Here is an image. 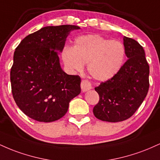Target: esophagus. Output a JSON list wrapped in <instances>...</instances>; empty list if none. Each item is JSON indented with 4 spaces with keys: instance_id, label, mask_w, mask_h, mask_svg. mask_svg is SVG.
I'll return each instance as SVG.
<instances>
[{
    "instance_id": "obj_1",
    "label": "esophagus",
    "mask_w": 160,
    "mask_h": 160,
    "mask_svg": "<svg viewBox=\"0 0 160 160\" xmlns=\"http://www.w3.org/2000/svg\"><path fill=\"white\" fill-rule=\"evenodd\" d=\"M81 89H82V92H87L89 91V89H92V86H91V83L89 82V81H87V80H82L81 82Z\"/></svg>"
}]
</instances>
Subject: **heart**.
I'll use <instances>...</instances> for the list:
<instances>
[{"instance_id": "1", "label": "heart", "mask_w": 160, "mask_h": 160, "mask_svg": "<svg viewBox=\"0 0 160 160\" xmlns=\"http://www.w3.org/2000/svg\"><path fill=\"white\" fill-rule=\"evenodd\" d=\"M126 49L118 40L98 34H86L75 39L72 48L64 47L62 58L66 68L78 72L87 64V71L95 80L107 81L120 71L124 62Z\"/></svg>"}]
</instances>
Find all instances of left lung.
I'll return each instance as SVG.
<instances>
[{
	"instance_id": "left-lung-1",
	"label": "left lung",
	"mask_w": 160,
	"mask_h": 160,
	"mask_svg": "<svg viewBox=\"0 0 160 160\" xmlns=\"http://www.w3.org/2000/svg\"><path fill=\"white\" fill-rule=\"evenodd\" d=\"M123 45L127 61L113 78L95 88L100 98L93 113L100 120H127L140 107L149 89L150 68L144 49L136 40L125 36Z\"/></svg>"
}]
</instances>
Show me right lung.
Wrapping results in <instances>:
<instances>
[{"instance_id": "obj_1", "label": "right lung", "mask_w": 160, "mask_h": 160, "mask_svg": "<svg viewBox=\"0 0 160 160\" xmlns=\"http://www.w3.org/2000/svg\"><path fill=\"white\" fill-rule=\"evenodd\" d=\"M80 28L71 25L43 27L16 47L10 71L12 96L19 109L33 120H59L80 93L81 79L66 74L58 57L70 33Z\"/></svg>"}]
</instances>
